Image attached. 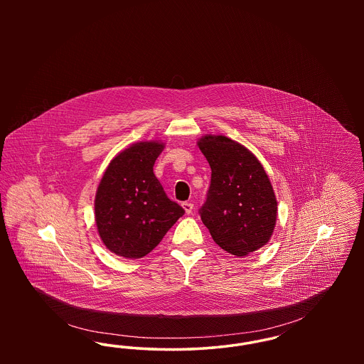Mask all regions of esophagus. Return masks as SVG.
<instances>
[{"instance_id": "1", "label": "esophagus", "mask_w": 364, "mask_h": 364, "mask_svg": "<svg viewBox=\"0 0 364 364\" xmlns=\"http://www.w3.org/2000/svg\"><path fill=\"white\" fill-rule=\"evenodd\" d=\"M181 206H183V208L186 210V213H187V214H191V213H192V210H193V205H192L191 202H183V205H181Z\"/></svg>"}]
</instances>
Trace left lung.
<instances>
[{
	"label": "left lung",
	"mask_w": 364,
	"mask_h": 364,
	"mask_svg": "<svg viewBox=\"0 0 364 364\" xmlns=\"http://www.w3.org/2000/svg\"><path fill=\"white\" fill-rule=\"evenodd\" d=\"M198 144L211 168L199 214L213 240L236 257L259 250L273 235L277 200L258 158L226 136L206 135Z\"/></svg>",
	"instance_id": "8db88e82"
}]
</instances>
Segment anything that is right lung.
Segmentation results:
<instances>
[{
  "mask_svg": "<svg viewBox=\"0 0 364 364\" xmlns=\"http://www.w3.org/2000/svg\"><path fill=\"white\" fill-rule=\"evenodd\" d=\"M164 144L141 141L109 164L95 195V223L106 248L138 259L151 252L186 213L153 172Z\"/></svg>",
  "mask_w": 364,
  "mask_h": 364,
  "instance_id": "obj_1",
  "label": "right lung"
}]
</instances>
